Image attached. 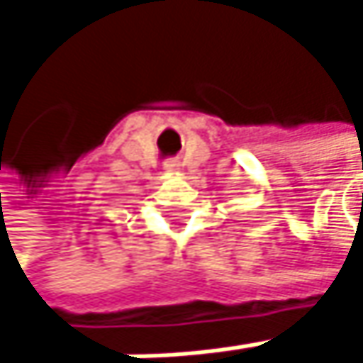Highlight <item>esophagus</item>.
Instances as JSON below:
<instances>
[{
    "instance_id": "1",
    "label": "esophagus",
    "mask_w": 363,
    "mask_h": 363,
    "mask_svg": "<svg viewBox=\"0 0 363 363\" xmlns=\"http://www.w3.org/2000/svg\"><path fill=\"white\" fill-rule=\"evenodd\" d=\"M165 169H167V172H176V169H178V163H176V161H169V163H165Z\"/></svg>"
}]
</instances>
